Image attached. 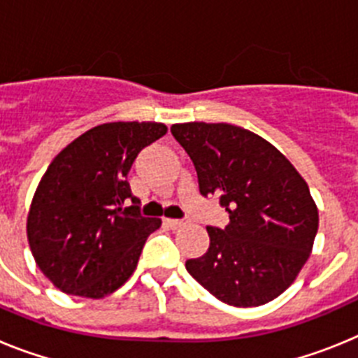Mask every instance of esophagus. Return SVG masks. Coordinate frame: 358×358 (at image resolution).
Returning a JSON list of instances; mask_svg holds the SVG:
<instances>
[{
	"mask_svg": "<svg viewBox=\"0 0 358 358\" xmlns=\"http://www.w3.org/2000/svg\"><path fill=\"white\" fill-rule=\"evenodd\" d=\"M164 224H166L170 229H179V227L186 226V220H182V218H164Z\"/></svg>",
	"mask_w": 358,
	"mask_h": 358,
	"instance_id": "1",
	"label": "esophagus"
}]
</instances>
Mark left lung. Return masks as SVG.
<instances>
[{
  "mask_svg": "<svg viewBox=\"0 0 358 358\" xmlns=\"http://www.w3.org/2000/svg\"><path fill=\"white\" fill-rule=\"evenodd\" d=\"M172 134L194 161L199 192L220 195L224 229L208 226L206 255L188 271L217 299L260 306L285 292L308 260L319 213L308 185L274 145L229 123L189 122Z\"/></svg>",
  "mask_w": 358,
  "mask_h": 358,
  "instance_id": "left-lung-1",
  "label": "left lung"
}]
</instances>
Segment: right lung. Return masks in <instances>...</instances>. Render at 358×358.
<instances>
[{
	"mask_svg": "<svg viewBox=\"0 0 358 358\" xmlns=\"http://www.w3.org/2000/svg\"><path fill=\"white\" fill-rule=\"evenodd\" d=\"M166 131L156 122L102 123L50 163L31 199L27 235L37 267L57 289L100 299L134 273L161 218L141 217L127 173Z\"/></svg>",
	"mask_w": 358,
	"mask_h": 358,
	"instance_id": "add662e5",
	"label": "right lung"
}]
</instances>
